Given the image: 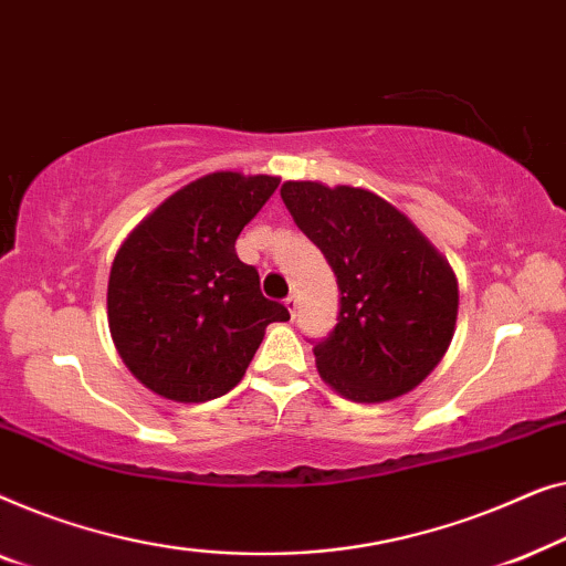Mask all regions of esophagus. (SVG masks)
Segmentation results:
<instances>
[{
	"instance_id": "obj_1",
	"label": "esophagus",
	"mask_w": 566,
	"mask_h": 566,
	"mask_svg": "<svg viewBox=\"0 0 566 566\" xmlns=\"http://www.w3.org/2000/svg\"><path fill=\"white\" fill-rule=\"evenodd\" d=\"M284 305H286V310H290V315L297 313V294H290V297L284 300Z\"/></svg>"
}]
</instances>
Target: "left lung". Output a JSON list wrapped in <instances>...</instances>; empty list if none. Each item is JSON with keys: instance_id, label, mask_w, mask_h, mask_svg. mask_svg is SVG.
Returning a JSON list of instances; mask_svg holds the SVG:
<instances>
[{"instance_id": "8db88e82", "label": "left lung", "mask_w": 566, "mask_h": 566, "mask_svg": "<svg viewBox=\"0 0 566 566\" xmlns=\"http://www.w3.org/2000/svg\"><path fill=\"white\" fill-rule=\"evenodd\" d=\"M282 200L338 282V323L313 354L321 377L354 402L416 389L453 338L459 286L449 261L369 189L284 181Z\"/></svg>"}]
</instances>
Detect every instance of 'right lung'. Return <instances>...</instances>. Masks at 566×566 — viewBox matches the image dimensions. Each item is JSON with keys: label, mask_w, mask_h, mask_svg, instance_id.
<instances>
[{"label": "right lung", "mask_w": 566, "mask_h": 566, "mask_svg": "<svg viewBox=\"0 0 566 566\" xmlns=\"http://www.w3.org/2000/svg\"><path fill=\"white\" fill-rule=\"evenodd\" d=\"M280 177L214 171L161 202L117 251L107 321L117 354L166 400L207 402L243 379L269 323L290 321L266 300L235 238Z\"/></svg>", "instance_id": "right-lung-1"}]
</instances>
